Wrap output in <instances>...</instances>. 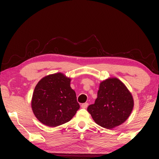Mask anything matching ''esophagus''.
<instances>
[{
	"label": "esophagus",
	"instance_id": "obj_1",
	"mask_svg": "<svg viewBox=\"0 0 159 159\" xmlns=\"http://www.w3.org/2000/svg\"><path fill=\"white\" fill-rule=\"evenodd\" d=\"M87 107H88V103H83L81 104V107L83 109H86Z\"/></svg>",
	"mask_w": 159,
	"mask_h": 159
}]
</instances>
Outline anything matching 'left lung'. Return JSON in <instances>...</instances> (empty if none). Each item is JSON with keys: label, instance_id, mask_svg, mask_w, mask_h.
Returning a JSON list of instances; mask_svg holds the SVG:
<instances>
[{"label": "left lung", "instance_id": "left-lung-1", "mask_svg": "<svg viewBox=\"0 0 159 159\" xmlns=\"http://www.w3.org/2000/svg\"><path fill=\"white\" fill-rule=\"evenodd\" d=\"M133 107V98L126 86L117 78H109L100 83L95 103L87 111L97 124L112 129L129 117Z\"/></svg>", "mask_w": 159, "mask_h": 159}]
</instances>
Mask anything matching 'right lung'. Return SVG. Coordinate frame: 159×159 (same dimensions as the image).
<instances>
[{
    "instance_id": "1",
    "label": "right lung",
    "mask_w": 159,
    "mask_h": 159,
    "mask_svg": "<svg viewBox=\"0 0 159 159\" xmlns=\"http://www.w3.org/2000/svg\"><path fill=\"white\" fill-rule=\"evenodd\" d=\"M70 78L55 73L39 80L31 100L33 112L40 122L56 127L69 121L79 109L76 93L70 87Z\"/></svg>"
}]
</instances>
